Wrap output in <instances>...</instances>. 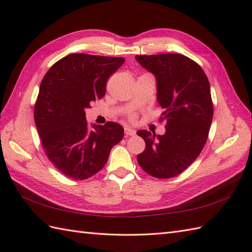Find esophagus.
I'll return each instance as SVG.
<instances>
[{"instance_id": "34e87169", "label": "esophagus", "mask_w": 252, "mask_h": 252, "mask_svg": "<svg viewBox=\"0 0 252 252\" xmlns=\"http://www.w3.org/2000/svg\"><path fill=\"white\" fill-rule=\"evenodd\" d=\"M125 132L126 135H130V136L135 135V133H136V131L131 126H125Z\"/></svg>"}]
</instances>
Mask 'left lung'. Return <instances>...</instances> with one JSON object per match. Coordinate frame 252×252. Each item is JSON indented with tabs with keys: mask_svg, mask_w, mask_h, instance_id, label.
Returning a JSON list of instances; mask_svg holds the SVG:
<instances>
[{
	"mask_svg": "<svg viewBox=\"0 0 252 252\" xmlns=\"http://www.w3.org/2000/svg\"><path fill=\"white\" fill-rule=\"evenodd\" d=\"M135 60L156 78L165 121L163 135L137 131L146 144L137 161L155 178H173L195 161L206 144L213 117L210 84L200 66L184 55H137Z\"/></svg>",
	"mask_w": 252,
	"mask_h": 252,
	"instance_id": "8db88e82",
	"label": "left lung"
}]
</instances>
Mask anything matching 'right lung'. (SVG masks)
Wrapping results in <instances>:
<instances>
[{
	"label": "right lung",
	"mask_w": 252,
	"mask_h": 252,
	"mask_svg": "<svg viewBox=\"0 0 252 252\" xmlns=\"http://www.w3.org/2000/svg\"><path fill=\"white\" fill-rule=\"evenodd\" d=\"M122 57L71 54L46 72L34 106V121L51 162L73 180H85L103 169L125 130L116 122L89 129L85 109L106 93V82Z\"/></svg>",
	"instance_id": "add662e5"
}]
</instances>
